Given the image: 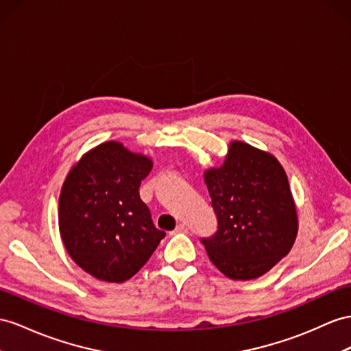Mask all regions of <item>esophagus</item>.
Returning a JSON list of instances; mask_svg holds the SVG:
<instances>
[{"label": "esophagus", "mask_w": 351, "mask_h": 351, "mask_svg": "<svg viewBox=\"0 0 351 351\" xmlns=\"http://www.w3.org/2000/svg\"><path fill=\"white\" fill-rule=\"evenodd\" d=\"M186 231H188V227L185 226V223H179L175 230V232H186Z\"/></svg>", "instance_id": "obj_1"}]
</instances>
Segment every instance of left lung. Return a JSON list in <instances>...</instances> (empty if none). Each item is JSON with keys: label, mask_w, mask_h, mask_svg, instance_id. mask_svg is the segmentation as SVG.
<instances>
[{"label": "left lung", "mask_w": 351, "mask_h": 351, "mask_svg": "<svg viewBox=\"0 0 351 351\" xmlns=\"http://www.w3.org/2000/svg\"><path fill=\"white\" fill-rule=\"evenodd\" d=\"M218 231L202 239L209 259L232 280H252L289 254L298 215L283 166L267 151L231 141L221 167L204 170Z\"/></svg>", "instance_id": "left-lung-1"}]
</instances>
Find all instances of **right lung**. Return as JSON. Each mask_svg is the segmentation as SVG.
I'll list each match as a JSON object with an SVG mask.
<instances>
[{"label":"right lung","instance_id":"add662e5","mask_svg":"<svg viewBox=\"0 0 351 351\" xmlns=\"http://www.w3.org/2000/svg\"><path fill=\"white\" fill-rule=\"evenodd\" d=\"M151 169L149 157L108 141L87 151L65 178L60 237L73 261L99 280H129L166 236L139 197Z\"/></svg>","mask_w":351,"mask_h":351}]
</instances>
